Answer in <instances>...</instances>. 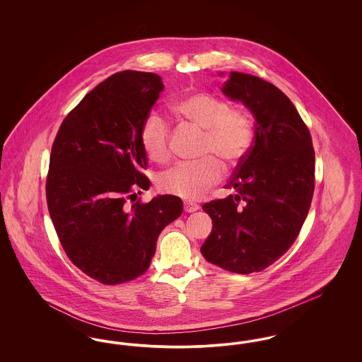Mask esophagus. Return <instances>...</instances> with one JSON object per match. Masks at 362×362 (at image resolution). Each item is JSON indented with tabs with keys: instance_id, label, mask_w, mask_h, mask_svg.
I'll use <instances>...</instances> for the list:
<instances>
[{
	"instance_id": "1",
	"label": "esophagus",
	"mask_w": 362,
	"mask_h": 362,
	"mask_svg": "<svg viewBox=\"0 0 362 362\" xmlns=\"http://www.w3.org/2000/svg\"><path fill=\"white\" fill-rule=\"evenodd\" d=\"M199 209V205L194 204V202H185V211L187 213H192V211H197Z\"/></svg>"
}]
</instances>
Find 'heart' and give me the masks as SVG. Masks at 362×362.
<instances>
[{"label":"heart","mask_w":362,"mask_h":362,"mask_svg":"<svg viewBox=\"0 0 362 362\" xmlns=\"http://www.w3.org/2000/svg\"><path fill=\"white\" fill-rule=\"evenodd\" d=\"M182 119L205 130L199 161L180 163L157 176V187L175 197L197 201L206 195L224 176V165H235L250 152L254 141V122L241 108L229 107L224 99L205 90L191 92L173 104ZM171 129L158 112L151 111L141 126L144 151L156 163L168 160ZM217 156L213 158L212 156Z\"/></svg>","instance_id":"heart-1"}]
</instances>
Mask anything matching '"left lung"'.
Returning <instances> with one entry per match:
<instances>
[{"label":"left lung","instance_id":"1","mask_svg":"<svg viewBox=\"0 0 362 362\" xmlns=\"http://www.w3.org/2000/svg\"><path fill=\"white\" fill-rule=\"evenodd\" d=\"M223 93L255 118L254 144L225 186L233 194L205 204L213 229L201 252L238 274L258 273L297 239L315 189V151L307 124L276 86L232 71Z\"/></svg>","mask_w":362,"mask_h":362}]
</instances>
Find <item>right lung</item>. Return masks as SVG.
Segmentation results:
<instances>
[{
    "label": "right lung",
    "instance_id": "right-lung-1",
    "mask_svg": "<svg viewBox=\"0 0 362 362\" xmlns=\"http://www.w3.org/2000/svg\"><path fill=\"white\" fill-rule=\"evenodd\" d=\"M164 84L155 73L123 70L86 93L64 119L52 144L47 206L74 266L104 285L142 276L161 230L183 211L182 199L148 189L141 126Z\"/></svg>",
    "mask_w": 362,
    "mask_h": 362
}]
</instances>
